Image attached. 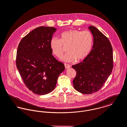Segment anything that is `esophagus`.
<instances>
[{
    "mask_svg": "<svg viewBox=\"0 0 127 127\" xmlns=\"http://www.w3.org/2000/svg\"><path fill=\"white\" fill-rule=\"evenodd\" d=\"M65 67L66 69H68V68H69L70 67V66L67 64H65Z\"/></svg>",
    "mask_w": 127,
    "mask_h": 127,
    "instance_id": "34e87169",
    "label": "esophagus"
}]
</instances>
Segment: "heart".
Returning <instances> with one entry per match:
<instances>
[{"instance_id": "1", "label": "heart", "mask_w": 127, "mask_h": 127, "mask_svg": "<svg viewBox=\"0 0 127 127\" xmlns=\"http://www.w3.org/2000/svg\"><path fill=\"white\" fill-rule=\"evenodd\" d=\"M93 43L94 36L90 31L71 29L62 32L59 35V39L52 38L50 46L53 54L58 58L62 57L64 47H67L68 52L62 59L71 62L84 59L89 55Z\"/></svg>"}]
</instances>
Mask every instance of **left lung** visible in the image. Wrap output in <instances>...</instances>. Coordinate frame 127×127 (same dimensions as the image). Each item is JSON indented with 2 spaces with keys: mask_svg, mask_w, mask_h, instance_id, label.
I'll list each match as a JSON object with an SVG mask.
<instances>
[{
  "mask_svg": "<svg viewBox=\"0 0 127 127\" xmlns=\"http://www.w3.org/2000/svg\"><path fill=\"white\" fill-rule=\"evenodd\" d=\"M94 36V44L89 55L80 63L72 66L76 74L74 88L83 94L98 91L111 73L113 48L109 39L95 27H89Z\"/></svg>",
  "mask_w": 127,
  "mask_h": 127,
  "instance_id": "1",
  "label": "left lung"
}]
</instances>
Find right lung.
Instances as JSON below:
<instances>
[{
    "mask_svg": "<svg viewBox=\"0 0 127 127\" xmlns=\"http://www.w3.org/2000/svg\"><path fill=\"white\" fill-rule=\"evenodd\" d=\"M56 31L52 27H37L21 39L17 48L16 67L26 86L36 95L53 91L65 70L64 64L53 56L50 46Z\"/></svg>",
    "mask_w": 127,
    "mask_h": 127,
    "instance_id": "right-lung-1",
    "label": "right lung"
}]
</instances>
